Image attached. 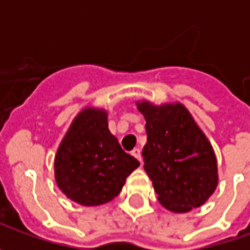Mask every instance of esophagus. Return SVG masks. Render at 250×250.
Returning <instances> with one entry per match:
<instances>
[{
    "instance_id": "1",
    "label": "esophagus",
    "mask_w": 250,
    "mask_h": 250,
    "mask_svg": "<svg viewBox=\"0 0 250 250\" xmlns=\"http://www.w3.org/2000/svg\"><path fill=\"white\" fill-rule=\"evenodd\" d=\"M131 154H132V155H134V157H135L136 159H138V161H139V162H142V154H141V150H139V148H138V147H135V148H134V150H132V151H131Z\"/></svg>"
}]
</instances>
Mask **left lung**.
<instances>
[{
    "label": "left lung",
    "mask_w": 250,
    "mask_h": 250,
    "mask_svg": "<svg viewBox=\"0 0 250 250\" xmlns=\"http://www.w3.org/2000/svg\"><path fill=\"white\" fill-rule=\"evenodd\" d=\"M146 119L143 161L163 208L188 213L210 198L218 185L211 143L184 104L136 102Z\"/></svg>",
    "instance_id": "left-lung-1"
}]
</instances>
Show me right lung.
<instances>
[{"label": "right lung", "instance_id": "1", "mask_svg": "<svg viewBox=\"0 0 250 250\" xmlns=\"http://www.w3.org/2000/svg\"><path fill=\"white\" fill-rule=\"evenodd\" d=\"M139 167L108 130L104 108L85 107L72 120L55 157V178L66 198L83 206L107 204Z\"/></svg>", "mask_w": 250, "mask_h": 250}]
</instances>
